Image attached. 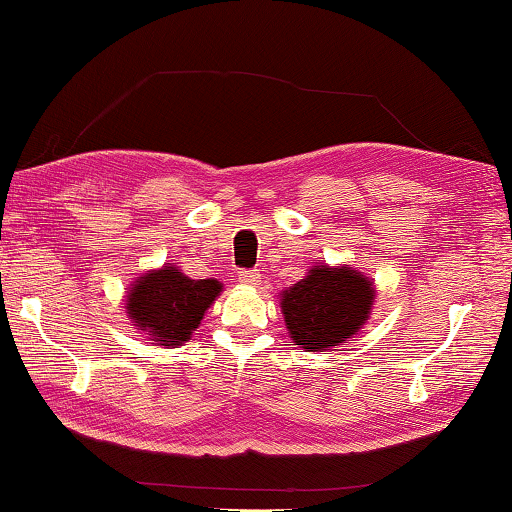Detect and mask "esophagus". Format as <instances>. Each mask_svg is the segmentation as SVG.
Returning a JSON list of instances; mask_svg holds the SVG:
<instances>
[{
	"label": "esophagus",
	"mask_w": 512,
	"mask_h": 512,
	"mask_svg": "<svg viewBox=\"0 0 512 512\" xmlns=\"http://www.w3.org/2000/svg\"><path fill=\"white\" fill-rule=\"evenodd\" d=\"M237 275H239V282H241V285L255 287L257 282H259V273H255V271H239Z\"/></svg>",
	"instance_id": "1"
}]
</instances>
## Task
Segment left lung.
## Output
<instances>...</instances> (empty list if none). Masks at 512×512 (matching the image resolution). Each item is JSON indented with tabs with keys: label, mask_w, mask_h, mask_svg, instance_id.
Instances as JSON below:
<instances>
[{
	"label": "left lung",
	"mask_w": 512,
	"mask_h": 512,
	"mask_svg": "<svg viewBox=\"0 0 512 512\" xmlns=\"http://www.w3.org/2000/svg\"><path fill=\"white\" fill-rule=\"evenodd\" d=\"M376 303L373 280L353 266L316 264L280 294L285 326L298 348L332 351L358 335Z\"/></svg>",
	"instance_id": "obj_1"
}]
</instances>
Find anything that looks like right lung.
<instances>
[{
    "label": "right lung",
    "mask_w": 512,
    "mask_h": 512,
    "mask_svg": "<svg viewBox=\"0 0 512 512\" xmlns=\"http://www.w3.org/2000/svg\"><path fill=\"white\" fill-rule=\"evenodd\" d=\"M223 285L214 278L191 280L180 266L164 264L139 275L125 296L127 319L161 348H180L221 296Z\"/></svg>",
    "instance_id": "1"
}]
</instances>
